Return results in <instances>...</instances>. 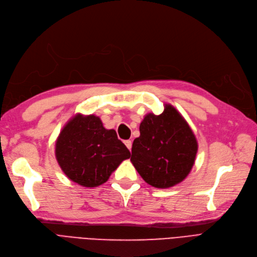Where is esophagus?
<instances>
[{"mask_svg":"<svg viewBox=\"0 0 257 257\" xmlns=\"http://www.w3.org/2000/svg\"><path fill=\"white\" fill-rule=\"evenodd\" d=\"M124 145L126 146V148H127L128 150L132 149V141H131V140H125V141H124Z\"/></svg>","mask_w":257,"mask_h":257,"instance_id":"obj_1","label":"esophagus"}]
</instances>
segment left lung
<instances>
[{"mask_svg":"<svg viewBox=\"0 0 257 257\" xmlns=\"http://www.w3.org/2000/svg\"><path fill=\"white\" fill-rule=\"evenodd\" d=\"M133 142L131 161L150 186L167 189L191 172L198 143L188 122L171 104L160 115L148 114Z\"/></svg>","mask_w":257,"mask_h":257,"instance_id":"obj_1","label":"left lung"}]
</instances>
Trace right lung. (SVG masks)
<instances>
[{"instance_id": "right-lung-1", "label": "right lung", "mask_w": 257, "mask_h": 257, "mask_svg": "<svg viewBox=\"0 0 257 257\" xmlns=\"http://www.w3.org/2000/svg\"><path fill=\"white\" fill-rule=\"evenodd\" d=\"M56 158L65 175L82 187L107 181L119 164L131 157L115 130H106L99 117L77 114L56 141Z\"/></svg>"}]
</instances>
